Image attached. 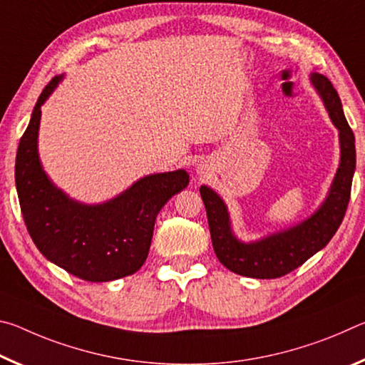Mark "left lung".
Listing matches in <instances>:
<instances>
[{
  "instance_id": "1",
  "label": "left lung",
  "mask_w": 365,
  "mask_h": 365,
  "mask_svg": "<svg viewBox=\"0 0 365 365\" xmlns=\"http://www.w3.org/2000/svg\"><path fill=\"white\" fill-rule=\"evenodd\" d=\"M312 83L329 109L330 119L339 130L341 163L331 190L319 211L302 224L287 232L270 235L257 243H242L232 235L228 212L220 197L211 188L201 187L214 252L228 270L252 279H279L298 269L309 257L325 248L341 225L348 209L351 185L356 169L354 133L343 114L341 101L329 78L314 73Z\"/></svg>"
}]
</instances>
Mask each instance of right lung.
I'll return each instance as SVG.
<instances>
[{
  "mask_svg": "<svg viewBox=\"0 0 365 365\" xmlns=\"http://www.w3.org/2000/svg\"><path fill=\"white\" fill-rule=\"evenodd\" d=\"M59 80L53 77L41 91L17 148L16 188L22 217L48 261L86 282L122 279L145 264L158 214L187 187L188 174L175 170L148 175L98 206L69 200L48 180L36 153L40 108Z\"/></svg>",
  "mask_w": 365,
  "mask_h": 365,
  "instance_id": "add662e5",
  "label": "right lung"
}]
</instances>
